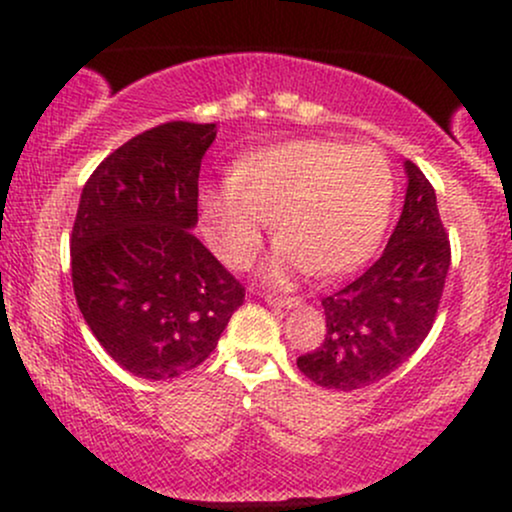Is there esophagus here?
Returning <instances> with one entry per match:
<instances>
[{
  "label": "esophagus",
  "mask_w": 512,
  "mask_h": 512,
  "mask_svg": "<svg viewBox=\"0 0 512 512\" xmlns=\"http://www.w3.org/2000/svg\"><path fill=\"white\" fill-rule=\"evenodd\" d=\"M264 301L274 305V308H296V305H301V298L298 296H276V293H267Z\"/></svg>",
  "instance_id": "1"
}]
</instances>
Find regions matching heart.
Returning a JSON list of instances; mask_svg holds the SVG:
<instances>
[{
    "instance_id": "heart-1",
    "label": "heart",
    "mask_w": 512,
    "mask_h": 512,
    "mask_svg": "<svg viewBox=\"0 0 512 512\" xmlns=\"http://www.w3.org/2000/svg\"><path fill=\"white\" fill-rule=\"evenodd\" d=\"M395 178L373 146L296 139L240 158L199 197L204 233L233 269H248L269 231L281 243L264 274L286 284L303 269L334 276L373 255L390 223Z\"/></svg>"
}]
</instances>
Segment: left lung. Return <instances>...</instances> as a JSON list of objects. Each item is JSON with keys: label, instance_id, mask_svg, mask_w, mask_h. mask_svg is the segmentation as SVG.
I'll return each instance as SVG.
<instances>
[{"label": "left lung", "instance_id": "left-lung-1", "mask_svg": "<svg viewBox=\"0 0 512 512\" xmlns=\"http://www.w3.org/2000/svg\"><path fill=\"white\" fill-rule=\"evenodd\" d=\"M407 197L387 248L361 276L322 298L327 330L296 366L327 390H361L402 366L436 322L450 240L436 190L407 161Z\"/></svg>", "mask_w": 512, "mask_h": 512}]
</instances>
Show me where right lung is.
Segmentation results:
<instances>
[{"instance_id": "obj_1", "label": "right lung", "mask_w": 512, "mask_h": 512, "mask_svg": "<svg viewBox=\"0 0 512 512\" xmlns=\"http://www.w3.org/2000/svg\"><path fill=\"white\" fill-rule=\"evenodd\" d=\"M216 125L163 122L98 163L69 238L76 305L129 373L197 368L245 301V286L195 238L199 166Z\"/></svg>"}]
</instances>
